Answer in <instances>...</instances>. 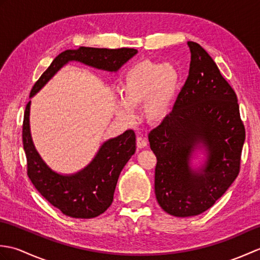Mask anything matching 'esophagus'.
<instances>
[{"label": "esophagus", "mask_w": 260, "mask_h": 260, "mask_svg": "<svg viewBox=\"0 0 260 260\" xmlns=\"http://www.w3.org/2000/svg\"><path fill=\"white\" fill-rule=\"evenodd\" d=\"M136 143H137V147H139V148H144V147L147 146V141H146L145 137H142V136L137 137Z\"/></svg>", "instance_id": "obj_1"}]
</instances>
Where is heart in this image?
Here are the masks:
<instances>
[{
	"label": "heart",
	"mask_w": 260,
	"mask_h": 260,
	"mask_svg": "<svg viewBox=\"0 0 260 260\" xmlns=\"http://www.w3.org/2000/svg\"><path fill=\"white\" fill-rule=\"evenodd\" d=\"M180 85V74L174 66L143 60L126 71L120 84V103L116 114L129 120L132 110L143 106L148 123L159 124L169 117Z\"/></svg>",
	"instance_id": "heart-1"
}]
</instances>
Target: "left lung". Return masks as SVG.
<instances>
[{
  "instance_id": "obj_1",
  "label": "left lung",
  "mask_w": 260,
  "mask_h": 260,
  "mask_svg": "<svg viewBox=\"0 0 260 260\" xmlns=\"http://www.w3.org/2000/svg\"><path fill=\"white\" fill-rule=\"evenodd\" d=\"M189 77L172 113L150 135L157 158L155 196L165 212L193 217L211 208L239 173L245 127L236 92L213 59L189 41ZM200 150L205 161H191Z\"/></svg>"
}]
</instances>
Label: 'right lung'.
Masks as SVG:
<instances>
[{
	"label": "right lung",
	"instance_id": "1",
	"mask_svg": "<svg viewBox=\"0 0 260 260\" xmlns=\"http://www.w3.org/2000/svg\"><path fill=\"white\" fill-rule=\"evenodd\" d=\"M137 52L136 49L131 48L69 49L54 58L33 86L30 98L69 62L76 61L98 70L116 73ZM30 106L31 101L25 107L22 141L27 162V175L33 185L46 200L68 217L90 219L104 213L113 202L121 170L136 151L134 131L128 129L104 142L90 163L78 172L61 174L49 167L37 151L30 129Z\"/></svg>",
	"mask_w": 260,
	"mask_h": 260
}]
</instances>
